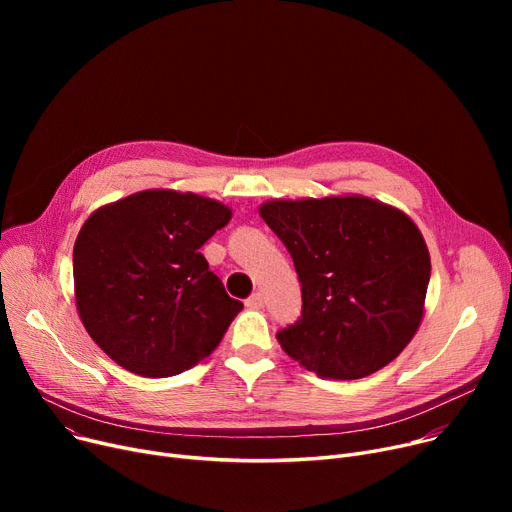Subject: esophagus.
<instances>
[{"label":"esophagus","mask_w":512,"mask_h":512,"mask_svg":"<svg viewBox=\"0 0 512 512\" xmlns=\"http://www.w3.org/2000/svg\"><path fill=\"white\" fill-rule=\"evenodd\" d=\"M249 309H261L263 307V294L261 292H253L251 297L247 299V303H245Z\"/></svg>","instance_id":"esophagus-1"}]
</instances>
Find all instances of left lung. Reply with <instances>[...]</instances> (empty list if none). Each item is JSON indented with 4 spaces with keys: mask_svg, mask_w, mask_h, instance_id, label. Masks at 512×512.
<instances>
[{
    "mask_svg": "<svg viewBox=\"0 0 512 512\" xmlns=\"http://www.w3.org/2000/svg\"><path fill=\"white\" fill-rule=\"evenodd\" d=\"M259 213L301 282V317L276 334L284 353L332 380L396 359L421 324L432 274L411 218L367 197L270 201Z\"/></svg>",
    "mask_w": 512,
    "mask_h": 512,
    "instance_id": "1",
    "label": "left lung"
}]
</instances>
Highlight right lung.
I'll use <instances>...</instances> for the list:
<instances>
[{"label":"right lung","instance_id":"add662e5","mask_svg":"<svg viewBox=\"0 0 512 512\" xmlns=\"http://www.w3.org/2000/svg\"><path fill=\"white\" fill-rule=\"evenodd\" d=\"M230 209L193 193L143 191L97 209L74 245L78 315L120 367L166 378L197 365L242 303L199 249Z\"/></svg>","mask_w":512,"mask_h":512}]
</instances>
